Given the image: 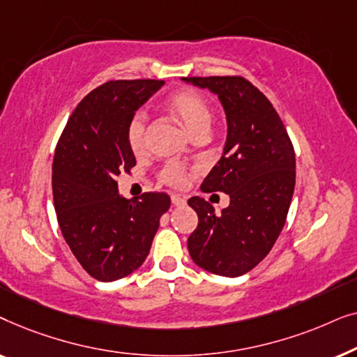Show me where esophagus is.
<instances>
[{"label": "esophagus", "instance_id": "34e87169", "mask_svg": "<svg viewBox=\"0 0 357 357\" xmlns=\"http://www.w3.org/2000/svg\"><path fill=\"white\" fill-rule=\"evenodd\" d=\"M170 199H172L174 206H183V204L187 203V199H185L183 197H180V195H172Z\"/></svg>", "mask_w": 357, "mask_h": 357}]
</instances>
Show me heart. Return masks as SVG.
Wrapping results in <instances>:
<instances>
[{"instance_id":"heart-1","label":"heart","mask_w":357,"mask_h":357,"mask_svg":"<svg viewBox=\"0 0 357 357\" xmlns=\"http://www.w3.org/2000/svg\"><path fill=\"white\" fill-rule=\"evenodd\" d=\"M169 109L178 116L193 138L206 136L211 123V110L206 99L193 89H180L167 97ZM126 141L135 154H141L146 148V116L135 114L126 126ZM159 178L170 187H183L187 182V172L178 164H167L160 169Z\"/></svg>"}]
</instances>
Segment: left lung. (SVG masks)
<instances>
[{"mask_svg":"<svg viewBox=\"0 0 357 357\" xmlns=\"http://www.w3.org/2000/svg\"><path fill=\"white\" fill-rule=\"evenodd\" d=\"M183 81L214 92L226 112L224 153L202 190L231 198L221 214L204 198L188 199L198 214V226L188 237L190 257L214 275L242 276L270 253L284 227L296 185L294 148L275 107L245 77Z\"/></svg>","mask_w":357,"mask_h":357,"instance_id":"obj_1","label":"left lung"}]
</instances>
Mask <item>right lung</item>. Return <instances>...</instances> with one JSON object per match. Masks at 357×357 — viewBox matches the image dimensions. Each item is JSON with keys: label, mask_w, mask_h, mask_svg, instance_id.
Instances as JSON below:
<instances>
[{"label": "right lung", "mask_w": 357, "mask_h": 357, "mask_svg": "<svg viewBox=\"0 0 357 357\" xmlns=\"http://www.w3.org/2000/svg\"><path fill=\"white\" fill-rule=\"evenodd\" d=\"M159 79L109 81L73 112L53 158V203L73 255L92 278L115 281L143 265L170 208L167 193L126 199L116 175L136 165L126 141L135 112L160 89Z\"/></svg>", "instance_id": "add662e5"}]
</instances>
